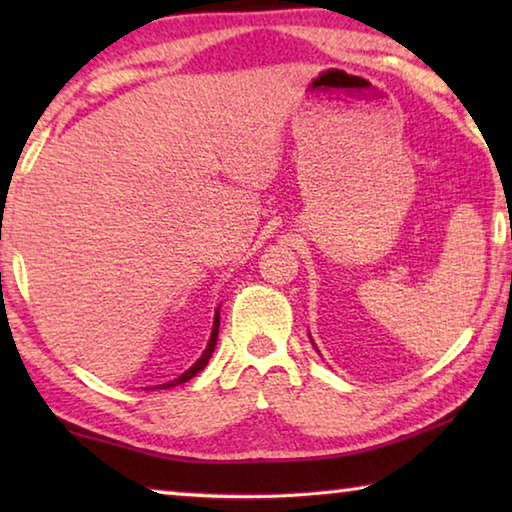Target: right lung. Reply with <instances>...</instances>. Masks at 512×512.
<instances>
[{
	"instance_id": "1",
	"label": "right lung",
	"mask_w": 512,
	"mask_h": 512,
	"mask_svg": "<svg viewBox=\"0 0 512 512\" xmlns=\"http://www.w3.org/2000/svg\"><path fill=\"white\" fill-rule=\"evenodd\" d=\"M221 314H219V309H216V314H214V327H212V336H210V343H207V348H205V352L201 354V359H198L192 368H189L187 372H183V375H180L178 379H173V381H167V384H162V386H155V388H171V386H178V384H185V381H189L192 377H196L198 372H201L205 366H207V361H210V357H212V352H214V348H216V336H219V318Z\"/></svg>"
}]
</instances>
